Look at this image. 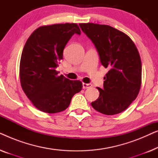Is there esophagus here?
<instances>
[{
  "label": "esophagus",
  "mask_w": 158,
  "mask_h": 158,
  "mask_svg": "<svg viewBox=\"0 0 158 158\" xmlns=\"http://www.w3.org/2000/svg\"><path fill=\"white\" fill-rule=\"evenodd\" d=\"M92 86L91 84L90 83H83V89H87V88H89Z\"/></svg>",
  "instance_id": "obj_1"
}]
</instances>
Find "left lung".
<instances>
[{"mask_svg":"<svg viewBox=\"0 0 158 158\" xmlns=\"http://www.w3.org/2000/svg\"><path fill=\"white\" fill-rule=\"evenodd\" d=\"M79 26L94 44L102 65L109 69L103 89L97 87L99 97L91 106L106 115L119 114L139 94L142 82L139 52L127 34L109 25L88 23Z\"/></svg>","mask_w":158,"mask_h":158,"instance_id":"8db88e82","label":"left lung"}]
</instances>
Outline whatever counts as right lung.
<instances>
[{
    "label": "right lung",
    "mask_w": 158,
    "mask_h": 158,
    "mask_svg": "<svg viewBox=\"0 0 158 158\" xmlns=\"http://www.w3.org/2000/svg\"><path fill=\"white\" fill-rule=\"evenodd\" d=\"M75 34H81L76 23L44 26L31 34L23 49L21 87L34 106L45 113L65 110L83 88L80 81H70L56 71L64 47Z\"/></svg>",
    "instance_id": "obj_1"
}]
</instances>
